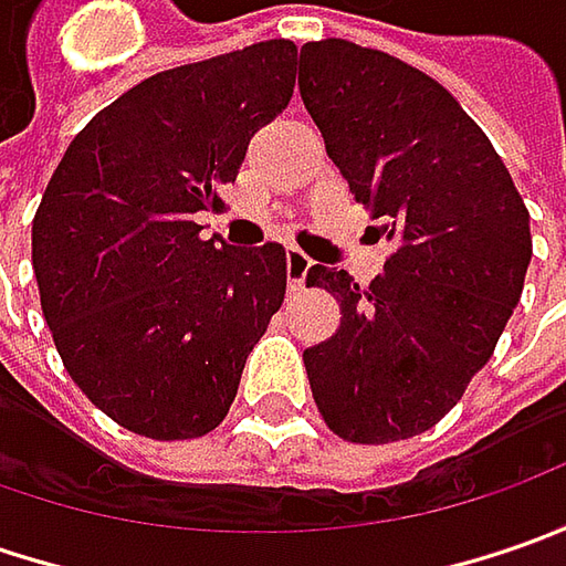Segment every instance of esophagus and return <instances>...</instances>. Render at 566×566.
I'll list each match as a JSON object with an SVG mask.
<instances>
[{
	"label": "esophagus",
	"instance_id": "34e87169",
	"mask_svg": "<svg viewBox=\"0 0 566 566\" xmlns=\"http://www.w3.org/2000/svg\"><path fill=\"white\" fill-rule=\"evenodd\" d=\"M312 264H315V261H312L305 251L286 249V276H290V290H293V293L305 290V280H308Z\"/></svg>",
	"mask_w": 566,
	"mask_h": 566
}]
</instances>
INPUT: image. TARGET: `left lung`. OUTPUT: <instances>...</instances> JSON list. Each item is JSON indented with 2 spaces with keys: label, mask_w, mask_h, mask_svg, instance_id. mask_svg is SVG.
Listing matches in <instances>:
<instances>
[{
  "label": "left lung",
  "mask_w": 566,
  "mask_h": 566,
  "mask_svg": "<svg viewBox=\"0 0 566 566\" xmlns=\"http://www.w3.org/2000/svg\"><path fill=\"white\" fill-rule=\"evenodd\" d=\"M298 94L394 251L365 290L315 264L337 334L305 349L312 397L349 444L438 424L491 359L533 258L530 210L485 132L434 77L349 40L298 55Z\"/></svg>",
  "instance_id": "1"
}]
</instances>
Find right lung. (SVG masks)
<instances>
[{
	"label": "right lung",
	"mask_w": 566,
	"mask_h": 566,
	"mask_svg": "<svg viewBox=\"0 0 566 566\" xmlns=\"http://www.w3.org/2000/svg\"><path fill=\"white\" fill-rule=\"evenodd\" d=\"M295 43L264 40L150 75L69 144L31 229L65 371L122 428L188 441L227 419L286 293L276 242L201 239L249 142L293 97Z\"/></svg>",
	"instance_id": "add662e5"
}]
</instances>
